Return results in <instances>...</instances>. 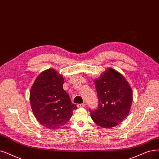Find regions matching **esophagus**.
<instances>
[{"label": "esophagus", "instance_id": "34e87169", "mask_svg": "<svg viewBox=\"0 0 159 159\" xmlns=\"http://www.w3.org/2000/svg\"><path fill=\"white\" fill-rule=\"evenodd\" d=\"M86 105V104L84 103H79L77 104V107H84Z\"/></svg>", "mask_w": 159, "mask_h": 159}]
</instances>
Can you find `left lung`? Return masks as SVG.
I'll return each instance as SVG.
<instances>
[{
  "mask_svg": "<svg viewBox=\"0 0 159 159\" xmlns=\"http://www.w3.org/2000/svg\"><path fill=\"white\" fill-rule=\"evenodd\" d=\"M98 106L91 110V117L103 128L118 125L128 116L132 102V91L124 76L113 69L105 70L95 80Z\"/></svg>",
  "mask_w": 159,
  "mask_h": 159,
  "instance_id": "left-lung-1",
  "label": "left lung"
}]
</instances>
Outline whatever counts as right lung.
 Returning a JSON list of instances; mask_svg holds the SVG:
<instances>
[{"mask_svg":"<svg viewBox=\"0 0 159 159\" xmlns=\"http://www.w3.org/2000/svg\"><path fill=\"white\" fill-rule=\"evenodd\" d=\"M63 83L56 70L48 69L37 76L30 92L34 115L40 124L52 130L66 124L77 109L63 90Z\"/></svg>","mask_w":159,"mask_h":159,"instance_id":"right-lung-1","label":"right lung"}]
</instances>
